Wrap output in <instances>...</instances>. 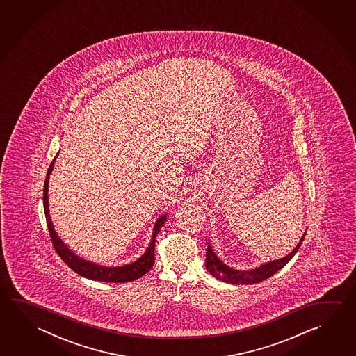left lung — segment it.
<instances>
[{"instance_id": "8db88e82", "label": "left lung", "mask_w": 356, "mask_h": 356, "mask_svg": "<svg viewBox=\"0 0 356 356\" xmlns=\"http://www.w3.org/2000/svg\"><path fill=\"white\" fill-rule=\"evenodd\" d=\"M306 234L300 238V243L296 245V248L289 254V255L274 260V261L266 262L264 265H260L259 268H251V270H235L225 265L224 262L215 255L213 250L211 249V245L207 243V250H206V262L205 266L207 271L218 280L234 284V285H251V284H257L262 280H266L270 276H273L275 273L284 268L287 262L293 259V256L298 252L301 243L304 241V237Z\"/></svg>"}]
</instances>
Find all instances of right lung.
Masks as SVG:
<instances>
[{"mask_svg": "<svg viewBox=\"0 0 356 356\" xmlns=\"http://www.w3.org/2000/svg\"><path fill=\"white\" fill-rule=\"evenodd\" d=\"M58 155V152H57ZM56 156L51 161L50 168L47 170V175L44 180V210L46 221H47V227L50 232L52 245L56 250L58 256L63 259L66 265H69L70 268H72L75 273L81 275L83 277H88L91 280L105 281V282H129L134 281L144 276L155 262V238L156 235L161 230L168 215L160 216L154 226V232H152V238L149 243V248L145 251L144 255L138 257L136 261L130 262L124 266H116V268H106V266H100L96 265L94 262L83 260L80 256L75 255L71 250L63 243V240L58 237L56 231L54 229V225L51 221L50 210H49V179H50L51 172L54 169V163L56 161Z\"/></svg>", "mask_w": 356, "mask_h": 356, "instance_id": "1", "label": "right lung"}]
</instances>
